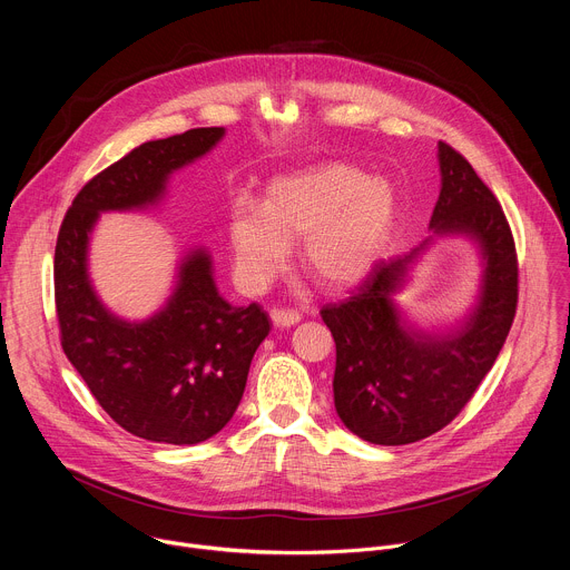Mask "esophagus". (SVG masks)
Masks as SVG:
<instances>
[{
  "label": "esophagus",
  "mask_w": 570,
  "mask_h": 570,
  "mask_svg": "<svg viewBox=\"0 0 570 570\" xmlns=\"http://www.w3.org/2000/svg\"><path fill=\"white\" fill-rule=\"evenodd\" d=\"M271 317L277 327H293V324H297L302 320V313L295 308H273Z\"/></svg>",
  "instance_id": "esophagus-1"
}]
</instances>
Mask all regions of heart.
Segmentation results:
<instances>
[{"label":"heart","mask_w":570,"mask_h":570,"mask_svg":"<svg viewBox=\"0 0 570 570\" xmlns=\"http://www.w3.org/2000/svg\"><path fill=\"white\" fill-rule=\"evenodd\" d=\"M394 223V196L383 180L347 165H320L271 183L264 205H232L227 243L236 282L266 291L288 266L291 246L322 284L361 282L379 262Z\"/></svg>","instance_id":"b5f03b06"}]
</instances>
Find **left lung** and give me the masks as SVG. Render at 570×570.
<instances>
[{"mask_svg": "<svg viewBox=\"0 0 570 570\" xmlns=\"http://www.w3.org/2000/svg\"><path fill=\"white\" fill-rule=\"evenodd\" d=\"M438 157L442 189L431 229L471 236L484 259L480 299L464 327L415 332L392 302L426 243L376 262L347 299L320 311L336 341V413L372 444H411L451 424L492 370L517 313L519 262L501 203L453 146L440 141Z\"/></svg>", "mask_w": 570, "mask_h": 570, "instance_id": "left-lung-1", "label": "left lung"}]
</instances>
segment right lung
<instances>
[{
  "label": "right lung",
  "mask_w": 570,
  "mask_h": 570,
  "mask_svg": "<svg viewBox=\"0 0 570 570\" xmlns=\"http://www.w3.org/2000/svg\"><path fill=\"white\" fill-rule=\"evenodd\" d=\"M223 135V128H194L132 148L76 194L56 240L53 295L65 356L121 429L159 444L205 442L232 420L271 317L257 302H225L200 248L185 257L165 308L126 322L90 284L88 240L101 212L155 205L169 176Z\"/></svg>",
  "instance_id": "right-lung-1"
}]
</instances>
